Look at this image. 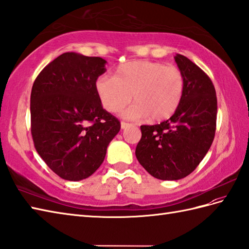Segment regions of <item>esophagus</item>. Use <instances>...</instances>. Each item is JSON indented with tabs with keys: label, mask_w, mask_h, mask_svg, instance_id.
I'll use <instances>...</instances> for the list:
<instances>
[{
	"label": "esophagus",
	"mask_w": 249,
	"mask_h": 249,
	"mask_svg": "<svg viewBox=\"0 0 249 249\" xmlns=\"http://www.w3.org/2000/svg\"><path fill=\"white\" fill-rule=\"evenodd\" d=\"M131 124H129V123H126V122H121V128L122 129H125V128H127V127H129Z\"/></svg>",
	"instance_id": "obj_1"
}]
</instances>
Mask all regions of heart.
Here are the masks:
<instances>
[{
	"label": "heart",
	"instance_id": "1",
	"mask_svg": "<svg viewBox=\"0 0 249 249\" xmlns=\"http://www.w3.org/2000/svg\"><path fill=\"white\" fill-rule=\"evenodd\" d=\"M95 91L103 108L117 113L130 102L123 112L127 119L152 121L169 119L179 107L184 92V77L175 66L162 62L134 60L115 69L113 77L101 76Z\"/></svg>",
	"mask_w": 249,
	"mask_h": 249
}]
</instances>
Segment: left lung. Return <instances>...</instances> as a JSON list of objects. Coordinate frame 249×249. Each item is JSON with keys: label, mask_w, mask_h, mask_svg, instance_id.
I'll return each instance as SVG.
<instances>
[{"label": "left lung", "mask_w": 249, "mask_h": 249, "mask_svg": "<svg viewBox=\"0 0 249 249\" xmlns=\"http://www.w3.org/2000/svg\"><path fill=\"white\" fill-rule=\"evenodd\" d=\"M184 77L180 105L157 125H142L136 157L149 174L161 180H178L191 174L204 159L216 128L217 100L209 76L186 56H175Z\"/></svg>", "instance_id": "8db88e82"}]
</instances>
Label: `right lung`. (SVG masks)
Listing matches in <instances>:
<instances>
[{"instance_id": "add662e5", "label": "right lung", "mask_w": 249, "mask_h": 249, "mask_svg": "<svg viewBox=\"0 0 249 249\" xmlns=\"http://www.w3.org/2000/svg\"><path fill=\"white\" fill-rule=\"evenodd\" d=\"M106 60L68 52L39 73L31 94V131L37 153L55 174L70 181L101 166L121 128L103 108L95 82Z\"/></svg>"}]
</instances>
